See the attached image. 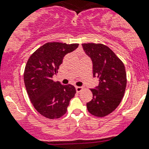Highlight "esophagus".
I'll use <instances>...</instances> for the list:
<instances>
[{
	"label": "esophagus",
	"instance_id": "esophagus-1",
	"mask_svg": "<svg viewBox=\"0 0 149 149\" xmlns=\"http://www.w3.org/2000/svg\"><path fill=\"white\" fill-rule=\"evenodd\" d=\"M76 92H77V93H80V92L83 90V87H78V86H76Z\"/></svg>",
	"mask_w": 149,
	"mask_h": 149
}]
</instances>
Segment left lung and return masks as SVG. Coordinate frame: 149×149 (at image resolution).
I'll use <instances>...</instances> for the list:
<instances>
[{
	"mask_svg": "<svg viewBox=\"0 0 149 149\" xmlns=\"http://www.w3.org/2000/svg\"><path fill=\"white\" fill-rule=\"evenodd\" d=\"M82 47L93 62V77L99 84L91 89L93 99L87 104V110L96 117L110 114L120 104L126 87V73L122 61L107 45L84 43Z\"/></svg>",
	"mask_w": 149,
	"mask_h": 149,
	"instance_id": "8db88e82",
	"label": "left lung"
}]
</instances>
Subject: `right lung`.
Listing matches in <instances>:
<instances>
[{
  "label": "right lung",
  "mask_w": 149,
  "mask_h": 149,
  "mask_svg": "<svg viewBox=\"0 0 149 149\" xmlns=\"http://www.w3.org/2000/svg\"><path fill=\"white\" fill-rule=\"evenodd\" d=\"M78 46L79 44L45 43L26 63L23 79L28 95L36 110L47 118H59L65 115L76 94L74 86L54 81L53 76L58 73L64 56Z\"/></svg>",
  "instance_id": "obj_1"
}]
</instances>
